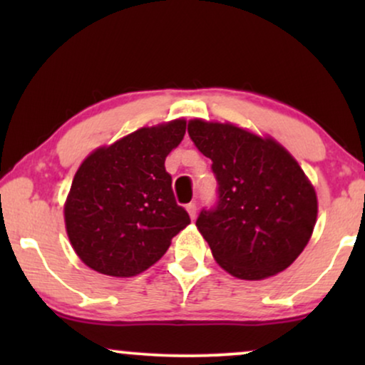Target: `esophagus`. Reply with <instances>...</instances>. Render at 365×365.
Listing matches in <instances>:
<instances>
[{
	"mask_svg": "<svg viewBox=\"0 0 365 365\" xmlns=\"http://www.w3.org/2000/svg\"><path fill=\"white\" fill-rule=\"evenodd\" d=\"M186 209H187V212H189V217H191L192 221H194V219H196V216H197V206L194 202H189L187 206H186Z\"/></svg>",
	"mask_w": 365,
	"mask_h": 365,
	"instance_id": "34e87169",
	"label": "esophagus"
}]
</instances>
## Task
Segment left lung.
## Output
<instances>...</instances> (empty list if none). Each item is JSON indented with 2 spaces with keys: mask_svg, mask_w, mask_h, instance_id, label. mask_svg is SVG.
<instances>
[{
  "mask_svg": "<svg viewBox=\"0 0 365 365\" xmlns=\"http://www.w3.org/2000/svg\"><path fill=\"white\" fill-rule=\"evenodd\" d=\"M187 133L217 179L216 206L196 226L219 266L246 281L287 269L317 219L316 191L296 159L272 138L229 123L192 119Z\"/></svg>",
  "mask_w": 365,
  "mask_h": 365,
  "instance_id": "1",
  "label": "left lung"
}]
</instances>
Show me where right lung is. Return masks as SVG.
Here are the masks:
<instances>
[{
    "mask_svg": "<svg viewBox=\"0 0 365 365\" xmlns=\"http://www.w3.org/2000/svg\"><path fill=\"white\" fill-rule=\"evenodd\" d=\"M186 121L141 128L99 148L74 174L64 222L79 259L106 276L133 277L158 262L191 222L164 168Z\"/></svg>",
    "mask_w": 365,
    "mask_h": 365,
    "instance_id": "add662e5",
    "label": "right lung"
}]
</instances>
